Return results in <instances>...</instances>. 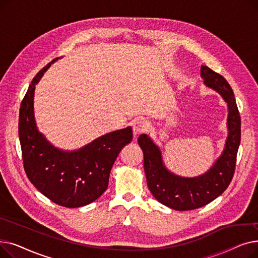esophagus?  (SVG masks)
Wrapping results in <instances>:
<instances>
[{"instance_id":"esophagus-1","label":"esophagus","mask_w":258,"mask_h":258,"mask_svg":"<svg viewBox=\"0 0 258 258\" xmlns=\"http://www.w3.org/2000/svg\"><path fill=\"white\" fill-rule=\"evenodd\" d=\"M146 127H147V123L146 121L144 120H141V119H138L136 120L133 123V132H134V136L137 137L139 136L140 134L144 133L146 131Z\"/></svg>"}]
</instances>
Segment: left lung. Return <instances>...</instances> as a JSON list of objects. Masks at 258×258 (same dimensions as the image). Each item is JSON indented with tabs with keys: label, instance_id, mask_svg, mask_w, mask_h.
Here are the masks:
<instances>
[{
	"label": "left lung",
	"instance_id": "1",
	"mask_svg": "<svg viewBox=\"0 0 258 258\" xmlns=\"http://www.w3.org/2000/svg\"><path fill=\"white\" fill-rule=\"evenodd\" d=\"M201 77L207 88L221 95L228 106V136L224 150L206 172L192 178L171 172L164 164L160 147L151 137L142 134L138 138L148 189L161 204L178 211L205 206L226 190L233 177L240 143V116L231 87L207 66L202 64Z\"/></svg>",
	"mask_w": 258,
	"mask_h": 258
}]
</instances>
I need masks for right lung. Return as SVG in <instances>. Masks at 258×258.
Instances as JSON below:
<instances>
[{
	"label": "right lung",
	"mask_w": 258,
	"mask_h": 258,
	"mask_svg": "<svg viewBox=\"0 0 258 258\" xmlns=\"http://www.w3.org/2000/svg\"><path fill=\"white\" fill-rule=\"evenodd\" d=\"M58 58L44 67L31 81L22 101L19 137L27 177L57 205L77 208L97 200L107 188L119 153L133 140L131 126L103 135L74 151L54 146L37 128L34 92L44 73Z\"/></svg>",
	"instance_id": "1"
}]
</instances>
